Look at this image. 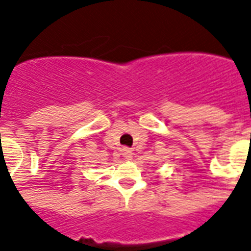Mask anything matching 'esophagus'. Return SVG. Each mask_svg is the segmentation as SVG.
Masks as SVG:
<instances>
[{
	"mask_svg": "<svg viewBox=\"0 0 251 251\" xmlns=\"http://www.w3.org/2000/svg\"><path fill=\"white\" fill-rule=\"evenodd\" d=\"M122 154H123V157L126 158V160H131L133 153H132V151L129 149V148H124L123 151H122Z\"/></svg>",
	"mask_w": 251,
	"mask_h": 251,
	"instance_id": "obj_1",
	"label": "esophagus"
}]
</instances>
